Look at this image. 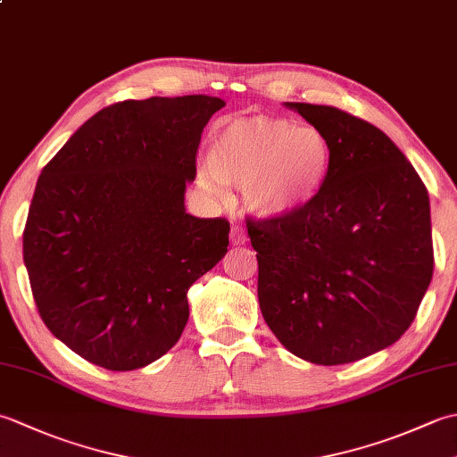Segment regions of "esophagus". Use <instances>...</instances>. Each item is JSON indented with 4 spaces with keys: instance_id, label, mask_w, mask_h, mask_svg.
Returning a JSON list of instances; mask_svg holds the SVG:
<instances>
[{
    "instance_id": "esophagus-1",
    "label": "esophagus",
    "mask_w": 457,
    "mask_h": 457,
    "mask_svg": "<svg viewBox=\"0 0 457 457\" xmlns=\"http://www.w3.org/2000/svg\"><path fill=\"white\" fill-rule=\"evenodd\" d=\"M231 245H245V241H247V236H245V229L244 228H239V226H236V228H231Z\"/></svg>"
}]
</instances>
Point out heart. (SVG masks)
<instances>
[{"mask_svg": "<svg viewBox=\"0 0 457 457\" xmlns=\"http://www.w3.org/2000/svg\"><path fill=\"white\" fill-rule=\"evenodd\" d=\"M332 162V143L322 129L247 115L213 129L198 179L210 194H220L221 184L239 187L249 213L280 220L308 210L322 196Z\"/></svg>", "mask_w": 457, "mask_h": 457, "instance_id": "b5f03b06", "label": "heart"}]
</instances>
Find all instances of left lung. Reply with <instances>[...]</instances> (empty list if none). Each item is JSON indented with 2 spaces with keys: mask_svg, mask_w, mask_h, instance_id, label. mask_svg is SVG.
Instances as JSON below:
<instances>
[{
  "mask_svg": "<svg viewBox=\"0 0 457 457\" xmlns=\"http://www.w3.org/2000/svg\"><path fill=\"white\" fill-rule=\"evenodd\" d=\"M285 105L328 135L334 162L308 210L247 221L259 306L290 353L352 363L393 345L430 287L428 190L375 125L332 105Z\"/></svg>",
  "mask_w": 457,
  "mask_h": 457,
  "instance_id": "1",
  "label": "left lung"
}]
</instances>
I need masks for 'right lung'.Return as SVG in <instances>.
I'll return each mask as SVG.
<instances>
[{"instance_id": "1", "label": "right lung", "mask_w": 457, "mask_h": 457, "mask_svg": "<svg viewBox=\"0 0 457 457\" xmlns=\"http://www.w3.org/2000/svg\"><path fill=\"white\" fill-rule=\"evenodd\" d=\"M213 96L128 100L86 121L37 180L23 261L45 326L110 371L157 361L188 322V288L229 223L184 208Z\"/></svg>"}]
</instances>
